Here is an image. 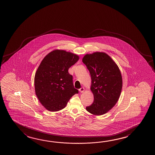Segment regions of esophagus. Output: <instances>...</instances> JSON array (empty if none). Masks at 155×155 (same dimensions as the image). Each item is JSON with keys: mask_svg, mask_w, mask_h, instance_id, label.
I'll use <instances>...</instances> for the list:
<instances>
[{"mask_svg": "<svg viewBox=\"0 0 155 155\" xmlns=\"http://www.w3.org/2000/svg\"><path fill=\"white\" fill-rule=\"evenodd\" d=\"M79 90V91L81 92V93H83V92H84V91H85V89H84V87H81Z\"/></svg>", "mask_w": 155, "mask_h": 155, "instance_id": "obj_1", "label": "esophagus"}]
</instances>
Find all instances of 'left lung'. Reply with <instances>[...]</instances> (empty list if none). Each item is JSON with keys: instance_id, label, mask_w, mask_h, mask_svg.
I'll return each mask as SVG.
<instances>
[{"instance_id": "left-lung-1", "label": "left lung", "mask_w": 155, "mask_h": 155, "mask_svg": "<svg viewBox=\"0 0 155 155\" xmlns=\"http://www.w3.org/2000/svg\"><path fill=\"white\" fill-rule=\"evenodd\" d=\"M82 61L91 78V90L93 103L86 109L91 114L100 116L111 109L118 102L122 91L121 72L116 63L105 52L86 54Z\"/></svg>"}]
</instances>
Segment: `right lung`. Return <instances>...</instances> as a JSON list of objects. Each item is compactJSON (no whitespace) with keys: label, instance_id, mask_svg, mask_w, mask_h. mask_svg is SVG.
<instances>
[{"label":"right lung","instance_id":"right-lung-1","mask_svg":"<svg viewBox=\"0 0 155 155\" xmlns=\"http://www.w3.org/2000/svg\"><path fill=\"white\" fill-rule=\"evenodd\" d=\"M79 58L76 54L55 50L41 61L35 76V88L38 100L46 109L52 112L63 109L71 97L78 93L68 70Z\"/></svg>","mask_w":155,"mask_h":155}]
</instances>
